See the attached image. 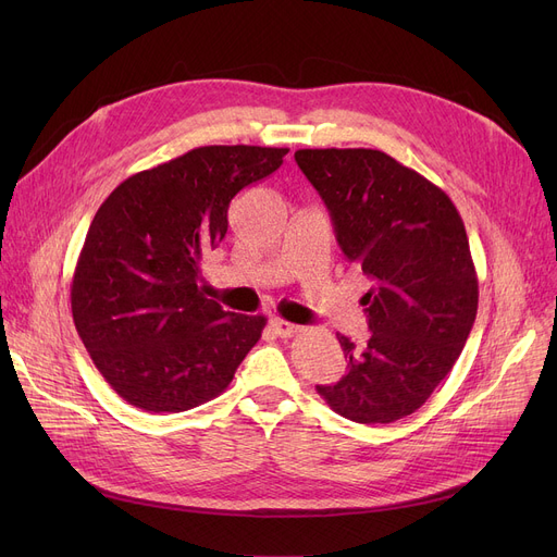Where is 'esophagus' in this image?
Returning <instances> with one entry per match:
<instances>
[{"mask_svg":"<svg viewBox=\"0 0 557 557\" xmlns=\"http://www.w3.org/2000/svg\"><path fill=\"white\" fill-rule=\"evenodd\" d=\"M271 327H273V332H275L280 338H294V336L300 332L298 325L286 323V320H282V318L271 320Z\"/></svg>","mask_w":557,"mask_h":557,"instance_id":"obj_1","label":"esophagus"}]
</instances>
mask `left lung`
<instances>
[{
    "label": "left lung",
    "mask_w": 557,
    "mask_h": 557,
    "mask_svg": "<svg viewBox=\"0 0 557 557\" xmlns=\"http://www.w3.org/2000/svg\"><path fill=\"white\" fill-rule=\"evenodd\" d=\"M296 162L325 200L336 242L372 288L361 298L370 338L338 336L347 374L315 386L359 424L416 413L462 352L479 309V277L451 198L374 149H300Z\"/></svg>",
    "instance_id": "8db88e82"
}]
</instances>
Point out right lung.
Segmentation results:
<instances>
[{"mask_svg": "<svg viewBox=\"0 0 557 557\" xmlns=\"http://www.w3.org/2000/svg\"><path fill=\"white\" fill-rule=\"evenodd\" d=\"M288 149L198 146L116 187L85 234L72 315L97 370L124 401L181 413L219 397L267 327L225 311L198 286L200 259L227 232L242 189Z\"/></svg>", "mask_w": 557, "mask_h": 557, "instance_id": "add662e5", "label": "right lung"}]
</instances>
